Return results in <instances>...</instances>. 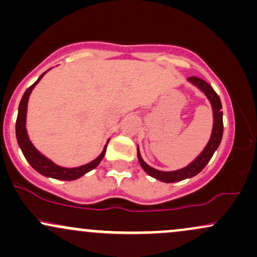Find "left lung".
I'll list each match as a JSON object with an SVG mask.
<instances>
[{
    "label": "left lung",
    "mask_w": 257,
    "mask_h": 257,
    "mask_svg": "<svg viewBox=\"0 0 257 257\" xmlns=\"http://www.w3.org/2000/svg\"><path fill=\"white\" fill-rule=\"evenodd\" d=\"M187 81L192 85H194V87L198 88L202 93H204V95L208 98L209 102L211 104V108H213V129H211L210 139H209L204 150H203V151L200 152L188 166L181 168V169L174 170V172H162V170L155 169V168L150 167L149 164L144 161L138 146V159L141 168H143L150 176H152V178L157 179L162 182H167V184L182 181V180L193 178L197 174H199L203 169H204L206 164L209 163V161L213 157V155L217 150V147L220 146L221 140H222V105H221V100L219 98V95H217L216 91L213 89V87L209 83H206L205 81H203L202 78L190 77Z\"/></svg>",
    "instance_id": "8db88e82"
}]
</instances>
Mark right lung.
<instances>
[{
    "instance_id": "add662e5",
    "label": "right lung",
    "mask_w": 257,
    "mask_h": 257,
    "mask_svg": "<svg viewBox=\"0 0 257 257\" xmlns=\"http://www.w3.org/2000/svg\"><path fill=\"white\" fill-rule=\"evenodd\" d=\"M46 72L42 73V75L38 77L37 81L35 82L31 87H29L28 89H26L22 100H20L16 123V135L18 145H19L20 150H22L26 161H28L29 163H30V166L34 168L37 173H40L41 175L57 180H64V181H72V180H77L79 178H82L85 174L89 173L90 170H93L94 168L99 166V163L102 161V158H104L106 153V147H107L108 140L107 143H106L102 152L100 153L94 161L84 164V166L76 168H65L58 166V164H55L54 162L51 161L49 158H47L46 156L38 151L36 147L34 146V144L30 141V138H29L28 135V131H26V113H28V102L29 98H30L31 95V91L34 90L36 84L42 79L43 76L46 75Z\"/></svg>"
}]
</instances>
